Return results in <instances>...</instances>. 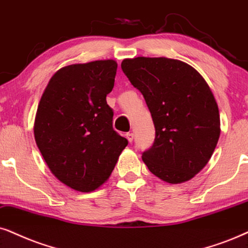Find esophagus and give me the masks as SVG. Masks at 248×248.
Masks as SVG:
<instances>
[{"instance_id":"esophagus-1","label":"esophagus","mask_w":248,"mask_h":248,"mask_svg":"<svg viewBox=\"0 0 248 248\" xmlns=\"http://www.w3.org/2000/svg\"><path fill=\"white\" fill-rule=\"evenodd\" d=\"M126 137H127L128 142L131 143V142H133V140H134V134L133 133H127L126 134Z\"/></svg>"}]
</instances>
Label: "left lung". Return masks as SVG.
<instances>
[{
  "mask_svg": "<svg viewBox=\"0 0 248 248\" xmlns=\"http://www.w3.org/2000/svg\"><path fill=\"white\" fill-rule=\"evenodd\" d=\"M121 68L142 93L155 124L144 164L167 183L191 180L207 165L221 133L211 88L196 68L177 59L127 58Z\"/></svg>",
  "mask_w": 248,
  "mask_h": 248,
  "instance_id": "8db88e82",
  "label": "left lung"
}]
</instances>
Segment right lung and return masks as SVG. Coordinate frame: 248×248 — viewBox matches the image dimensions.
<instances>
[{
  "label": "right lung",
  "instance_id": "right-lung-1",
  "mask_svg": "<svg viewBox=\"0 0 248 248\" xmlns=\"http://www.w3.org/2000/svg\"><path fill=\"white\" fill-rule=\"evenodd\" d=\"M117 67L113 59L62 67L37 106L36 145L50 171L75 191L90 192L105 183L128 144L113 129L106 103Z\"/></svg>",
  "mask_w": 248,
  "mask_h": 248
}]
</instances>
